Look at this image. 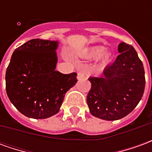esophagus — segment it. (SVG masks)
Returning a JSON list of instances; mask_svg holds the SVG:
<instances>
[{
    "label": "esophagus",
    "mask_w": 152,
    "mask_h": 152,
    "mask_svg": "<svg viewBox=\"0 0 152 152\" xmlns=\"http://www.w3.org/2000/svg\"><path fill=\"white\" fill-rule=\"evenodd\" d=\"M84 77H85L84 73L81 72H78V74H77V79L80 80V79H82V78H84Z\"/></svg>",
    "instance_id": "esophagus-1"
}]
</instances>
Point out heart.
Instances as JSON below:
<instances>
[{"label": "heart", "mask_w": 152, "mask_h": 152, "mask_svg": "<svg viewBox=\"0 0 152 152\" xmlns=\"http://www.w3.org/2000/svg\"><path fill=\"white\" fill-rule=\"evenodd\" d=\"M104 47L102 46H97V47H94L92 49L89 50L86 53V56L88 58H95L98 56H99L100 54V58L102 60V63H106L109 59V53H103L104 51Z\"/></svg>", "instance_id": "b5f03b06"}]
</instances>
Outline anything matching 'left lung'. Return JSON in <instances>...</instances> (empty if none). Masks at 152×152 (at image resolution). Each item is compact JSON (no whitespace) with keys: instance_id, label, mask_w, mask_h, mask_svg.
Listing matches in <instances>:
<instances>
[{"instance_id":"1","label":"left lung","mask_w":152,"mask_h":152,"mask_svg":"<svg viewBox=\"0 0 152 152\" xmlns=\"http://www.w3.org/2000/svg\"><path fill=\"white\" fill-rule=\"evenodd\" d=\"M114 63L101 76H91L87 95L90 113L105 121H117L134 110L143 95L145 72L142 63L131 45L121 42Z\"/></svg>"}]
</instances>
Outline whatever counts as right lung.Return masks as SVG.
Listing matches in <instances>:
<instances>
[{"mask_svg": "<svg viewBox=\"0 0 152 152\" xmlns=\"http://www.w3.org/2000/svg\"><path fill=\"white\" fill-rule=\"evenodd\" d=\"M58 42L32 39L12 54L6 73L5 88L10 102L22 114L46 119L57 114L65 94L76 85V72L55 71Z\"/></svg>", "mask_w": 152, "mask_h": 152, "instance_id": "right-lung-1", "label": "right lung"}]
</instances>
